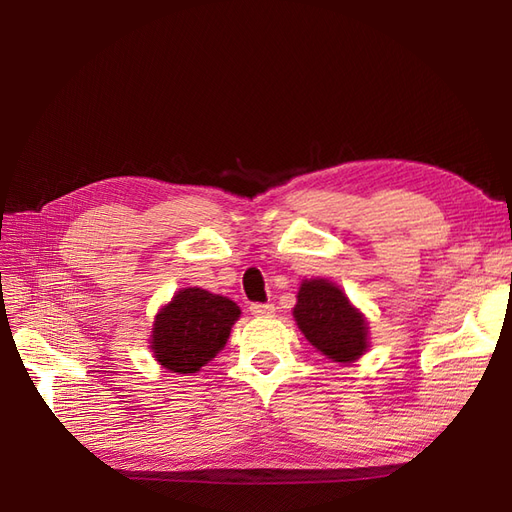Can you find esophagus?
I'll return each mask as SVG.
<instances>
[{
  "mask_svg": "<svg viewBox=\"0 0 512 512\" xmlns=\"http://www.w3.org/2000/svg\"><path fill=\"white\" fill-rule=\"evenodd\" d=\"M250 312L254 318H271L275 314V307L269 303H254L250 305Z\"/></svg>",
  "mask_w": 512,
  "mask_h": 512,
  "instance_id": "obj_1",
  "label": "esophagus"
}]
</instances>
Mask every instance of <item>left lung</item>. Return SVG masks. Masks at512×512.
<instances>
[{
  "label": "left lung",
  "instance_id": "left-lung-1",
  "mask_svg": "<svg viewBox=\"0 0 512 512\" xmlns=\"http://www.w3.org/2000/svg\"><path fill=\"white\" fill-rule=\"evenodd\" d=\"M292 316L307 342L335 363H354L369 350L365 314L327 277L301 282Z\"/></svg>",
  "mask_w": 512,
  "mask_h": 512
}]
</instances>
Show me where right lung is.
<instances>
[{
  "label": "right lung",
  "instance_id": "obj_1",
  "mask_svg": "<svg viewBox=\"0 0 512 512\" xmlns=\"http://www.w3.org/2000/svg\"><path fill=\"white\" fill-rule=\"evenodd\" d=\"M241 307L222 294L181 288L158 309L149 335V350L173 374H196L226 346Z\"/></svg>",
  "mask_w": 512,
  "mask_h": 512
}]
</instances>
